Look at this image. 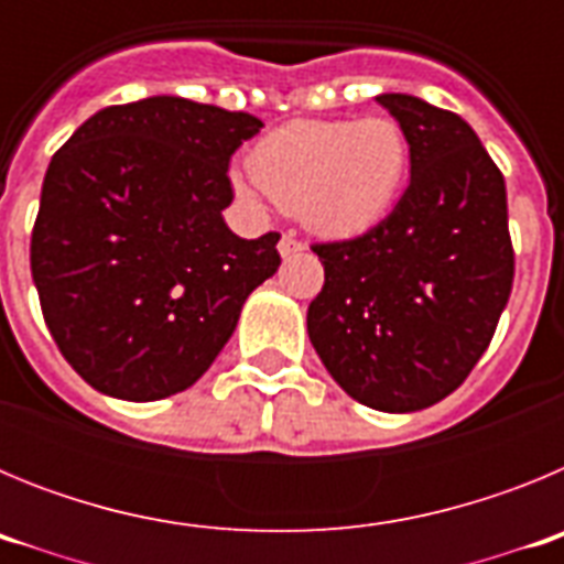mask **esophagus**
<instances>
[{
    "label": "esophagus",
    "instance_id": "esophagus-1",
    "mask_svg": "<svg viewBox=\"0 0 564 564\" xmlns=\"http://www.w3.org/2000/svg\"><path fill=\"white\" fill-rule=\"evenodd\" d=\"M299 251H305V242L296 239V234H282V239H279V253H282V259L293 257Z\"/></svg>",
    "mask_w": 564,
    "mask_h": 564
}]
</instances>
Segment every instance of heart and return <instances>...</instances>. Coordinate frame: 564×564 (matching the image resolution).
I'll return each mask as SVG.
<instances>
[{
  "mask_svg": "<svg viewBox=\"0 0 564 564\" xmlns=\"http://www.w3.org/2000/svg\"><path fill=\"white\" fill-rule=\"evenodd\" d=\"M253 177H237L248 203L271 197L327 237H352L381 223L410 172V141L383 115L361 121H291L251 152Z\"/></svg>",
  "mask_w": 564,
  "mask_h": 564,
  "instance_id": "heart-1",
  "label": "heart"
}]
</instances>
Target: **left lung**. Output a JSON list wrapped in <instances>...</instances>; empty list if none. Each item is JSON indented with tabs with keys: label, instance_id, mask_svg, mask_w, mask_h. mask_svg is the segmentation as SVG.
I'll use <instances>...</instances> for the list:
<instances>
[{
	"label": "left lung",
	"instance_id": "left-lung-1",
	"mask_svg": "<svg viewBox=\"0 0 564 564\" xmlns=\"http://www.w3.org/2000/svg\"><path fill=\"white\" fill-rule=\"evenodd\" d=\"M410 141V186L387 220L313 246L318 358L358 403L417 412L455 392L495 336L514 282L506 181L475 129L423 98H376Z\"/></svg>",
	"mask_w": 564,
	"mask_h": 564
}]
</instances>
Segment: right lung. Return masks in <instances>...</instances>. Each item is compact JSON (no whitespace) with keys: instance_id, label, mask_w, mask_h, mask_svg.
<instances>
[{"instance_id":"add662e5","label":"right lung","mask_w":564,"mask_h":564,"mask_svg":"<svg viewBox=\"0 0 564 564\" xmlns=\"http://www.w3.org/2000/svg\"><path fill=\"white\" fill-rule=\"evenodd\" d=\"M248 112L152 96L82 123L53 154L30 237L44 322L89 387L121 401L188 390L220 356L279 234L226 226Z\"/></svg>"}]
</instances>
